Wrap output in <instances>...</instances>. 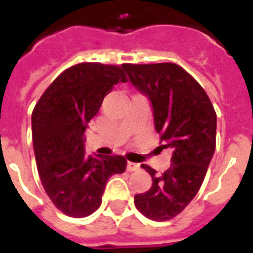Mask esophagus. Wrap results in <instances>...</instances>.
<instances>
[{
    "label": "esophagus",
    "mask_w": 253,
    "mask_h": 253,
    "mask_svg": "<svg viewBox=\"0 0 253 253\" xmlns=\"http://www.w3.org/2000/svg\"><path fill=\"white\" fill-rule=\"evenodd\" d=\"M139 168H140V166L136 164V163H132V162L127 163V170H128V172H135V170H138Z\"/></svg>",
    "instance_id": "1"
}]
</instances>
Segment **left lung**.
<instances>
[{
  "mask_svg": "<svg viewBox=\"0 0 253 253\" xmlns=\"http://www.w3.org/2000/svg\"><path fill=\"white\" fill-rule=\"evenodd\" d=\"M123 68L131 84L151 101L160 147L173 151L172 164L162 174L143 164L152 186L135 196V206L148 219L169 220L190 204L204 182L215 151V110L204 87L180 65L123 64Z\"/></svg>",
  "mask_w": 253,
  "mask_h": 253,
  "instance_id": "8db88e82",
  "label": "left lung"
}]
</instances>
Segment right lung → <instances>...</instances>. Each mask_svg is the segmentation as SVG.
Returning <instances> with one entry per match:
<instances>
[{
	"label": "right lung",
	"instance_id": "obj_1",
	"mask_svg": "<svg viewBox=\"0 0 253 253\" xmlns=\"http://www.w3.org/2000/svg\"><path fill=\"white\" fill-rule=\"evenodd\" d=\"M119 81H126L123 65L80 63L60 73L34 107L38 172L49 200L65 215L93 214L107 180L126 170V159L121 155L86 156L84 150L87 123Z\"/></svg>",
	"mask_w": 253,
	"mask_h": 253
}]
</instances>
